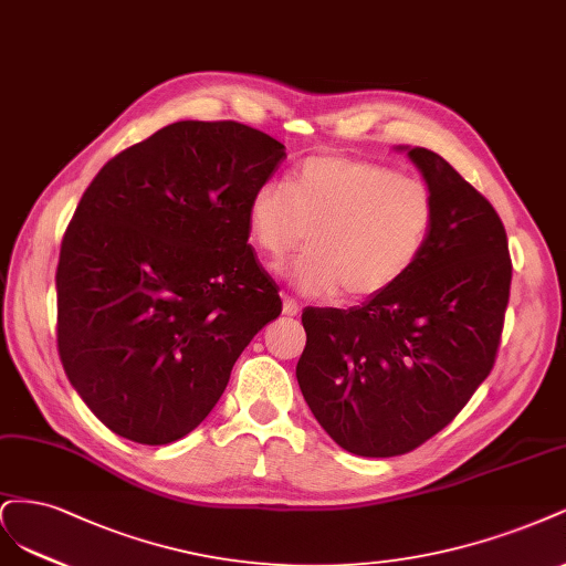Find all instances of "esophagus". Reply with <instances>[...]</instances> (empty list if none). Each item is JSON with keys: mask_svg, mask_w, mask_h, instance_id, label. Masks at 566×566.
<instances>
[{"mask_svg": "<svg viewBox=\"0 0 566 566\" xmlns=\"http://www.w3.org/2000/svg\"><path fill=\"white\" fill-rule=\"evenodd\" d=\"M298 313H301V303H298V301H294V298L284 296V315H289V317H296Z\"/></svg>", "mask_w": 566, "mask_h": 566, "instance_id": "obj_1", "label": "esophagus"}]
</instances>
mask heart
I'll return each mask as SVG.
<instances>
[{
  "label": "heart",
  "instance_id": "b5f03b06",
  "mask_svg": "<svg viewBox=\"0 0 566 566\" xmlns=\"http://www.w3.org/2000/svg\"><path fill=\"white\" fill-rule=\"evenodd\" d=\"M434 218L423 178L340 155L305 159L289 184L263 180L247 207L251 240L270 259H284L310 232V249L289 270L307 296L388 291L421 259Z\"/></svg>",
  "mask_w": 566,
  "mask_h": 566
}]
</instances>
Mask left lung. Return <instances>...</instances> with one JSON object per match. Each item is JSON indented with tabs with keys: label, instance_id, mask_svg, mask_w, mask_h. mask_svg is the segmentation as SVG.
I'll list each match as a JSON object with an SVG mask.
<instances>
[{
	"label": "left lung",
	"instance_id": "1",
	"mask_svg": "<svg viewBox=\"0 0 566 566\" xmlns=\"http://www.w3.org/2000/svg\"><path fill=\"white\" fill-rule=\"evenodd\" d=\"M407 150L437 218L421 259L350 310H303L296 378L310 411L345 451L407 453L449 426L494 367L513 263L505 228L447 159Z\"/></svg>",
	"mask_w": 566,
	"mask_h": 566
}]
</instances>
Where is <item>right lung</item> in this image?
Masks as SVG:
<instances>
[{"mask_svg":"<svg viewBox=\"0 0 566 566\" xmlns=\"http://www.w3.org/2000/svg\"><path fill=\"white\" fill-rule=\"evenodd\" d=\"M286 157L240 122H174L91 180L61 244L59 355L84 405L138 444L205 421L282 313L247 207Z\"/></svg>","mask_w":566,"mask_h":566,"instance_id":"obj_1","label":"right lung"}]
</instances>
